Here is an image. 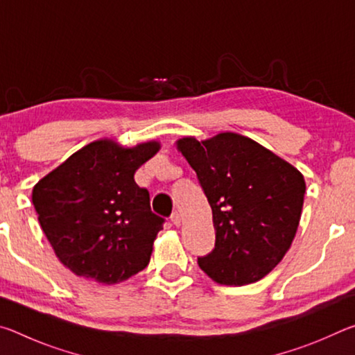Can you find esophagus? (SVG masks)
<instances>
[{"label": "esophagus", "instance_id": "esophagus-1", "mask_svg": "<svg viewBox=\"0 0 355 355\" xmlns=\"http://www.w3.org/2000/svg\"><path fill=\"white\" fill-rule=\"evenodd\" d=\"M171 222H172V224L173 225H180V224H182V216H180V213L178 211H173L172 213V216H171Z\"/></svg>", "mask_w": 355, "mask_h": 355}]
</instances>
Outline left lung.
Segmentation results:
<instances>
[{
  "mask_svg": "<svg viewBox=\"0 0 355 355\" xmlns=\"http://www.w3.org/2000/svg\"><path fill=\"white\" fill-rule=\"evenodd\" d=\"M213 211L214 249L197 258L220 285H248L282 261L304 205L302 173L271 150L236 133L177 142Z\"/></svg>",
  "mask_w": 355,
  "mask_h": 355,
  "instance_id": "1",
  "label": "left lung"
}]
</instances>
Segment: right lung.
Masks as SVG:
<instances>
[{
  "label": "right lung",
  "mask_w": 355,
  "mask_h": 355,
  "mask_svg": "<svg viewBox=\"0 0 355 355\" xmlns=\"http://www.w3.org/2000/svg\"><path fill=\"white\" fill-rule=\"evenodd\" d=\"M158 150L155 141L133 148L95 141L34 186L42 230L71 272L112 285L147 266L164 219L135 172Z\"/></svg>",
  "instance_id": "obj_1"
}]
</instances>
